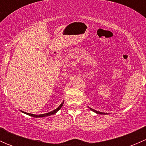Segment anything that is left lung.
<instances>
[{
    "mask_svg": "<svg viewBox=\"0 0 146 146\" xmlns=\"http://www.w3.org/2000/svg\"><path fill=\"white\" fill-rule=\"evenodd\" d=\"M88 108H89L90 110H91V111H94V112L97 113V114H107V113L100 112V111H97V110H93V109L90 108V107H88Z\"/></svg>",
    "mask_w": 146,
    "mask_h": 146,
    "instance_id": "obj_1",
    "label": "left lung"
}]
</instances>
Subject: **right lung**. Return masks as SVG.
<instances>
[{
  "instance_id": "1",
  "label": "right lung",
  "mask_w": 146,
  "mask_h": 146,
  "mask_svg": "<svg viewBox=\"0 0 146 146\" xmlns=\"http://www.w3.org/2000/svg\"><path fill=\"white\" fill-rule=\"evenodd\" d=\"M64 101L63 102L61 103V104H60V105H59V107H57V108L56 109V110H53V111H50V112L46 113V114H39V115H38V114H30V113H27V112H25V111H21V110H20V111H21L22 112H23V113H24V114H27V115L30 116V117H36V118H38V117H48V116H51V115H53V114H56V113L57 111H58V110H59L61 108V107H62V106L64 105Z\"/></svg>"
}]
</instances>
